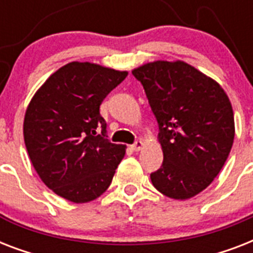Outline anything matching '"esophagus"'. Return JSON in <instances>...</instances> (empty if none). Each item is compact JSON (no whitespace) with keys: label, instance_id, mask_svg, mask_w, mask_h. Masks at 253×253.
<instances>
[{"label":"esophagus","instance_id":"1","mask_svg":"<svg viewBox=\"0 0 253 253\" xmlns=\"http://www.w3.org/2000/svg\"><path fill=\"white\" fill-rule=\"evenodd\" d=\"M143 146H144V143H143L142 140H136V142L131 146V148H132L134 151H140L143 148Z\"/></svg>","mask_w":253,"mask_h":253}]
</instances>
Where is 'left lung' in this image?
I'll use <instances>...</instances> for the list:
<instances>
[{"mask_svg": "<svg viewBox=\"0 0 253 253\" xmlns=\"http://www.w3.org/2000/svg\"><path fill=\"white\" fill-rule=\"evenodd\" d=\"M132 75L159 123L164 160L151 173L152 185L173 200L197 196L218 176L234 143V111L226 91L181 60L147 63Z\"/></svg>", "mask_w": 253, "mask_h": 253, "instance_id": "left-lung-1", "label": "left lung"}]
</instances>
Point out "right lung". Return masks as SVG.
<instances>
[{
	"mask_svg": "<svg viewBox=\"0 0 253 253\" xmlns=\"http://www.w3.org/2000/svg\"><path fill=\"white\" fill-rule=\"evenodd\" d=\"M127 76L72 61L45 80L30 101L23 138L38 176L57 196L90 202L111 184L126 146L109 142L99 105Z\"/></svg>",
	"mask_w": 253,
	"mask_h": 253,
	"instance_id": "right-lung-1",
	"label": "right lung"
}]
</instances>
